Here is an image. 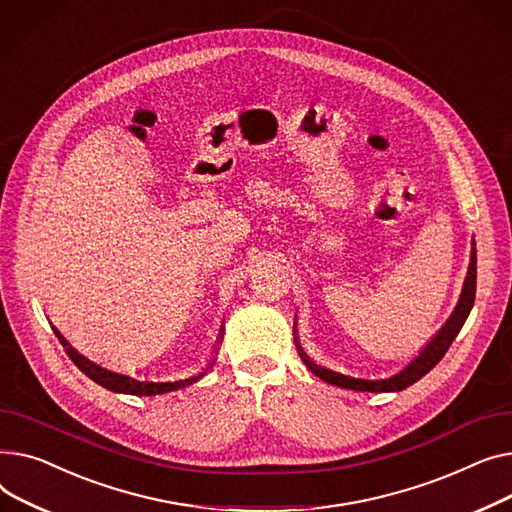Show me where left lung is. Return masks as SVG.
I'll return each mask as SVG.
<instances>
[{"label":"left lung","instance_id":"8db88e82","mask_svg":"<svg viewBox=\"0 0 512 512\" xmlns=\"http://www.w3.org/2000/svg\"><path fill=\"white\" fill-rule=\"evenodd\" d=\"M475 283H477V254H475V244L471 248V262H469V270L467 277L463 283V291L459 297V304L455 308V312L450 314V318L446 320V324L438 330L434 335V339L419 351L417 357L411 359V364H407L401 372H397L395 376L390 378H382V380H364V378H351L339 372H333L328 368H322L318 364H314L312 359L308 357V353L299 345V339L295 337V347L299 357L304 359V364L308 366V370L312 374H316L320 380L335 384L341 388H349V390H359V393H397V390H403L407 386H411L413 382H417L419 378H424L438 362L444 357V353L448 351L450 343L455 341V337L459 335L461 326L465 324L471 308H473V299H475Z\"/></svg>","mask_w":512,"mask_h":512}]
</instances>
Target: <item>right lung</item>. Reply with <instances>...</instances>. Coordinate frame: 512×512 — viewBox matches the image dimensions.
Listing matches in <instances>:
<instances>
[{
  "label": "right lung",
  "mask_w": 512,
  "mask_h": 512,
  "mask_svg": "<svg viewBox=\"0 0 512 512\" xmlns=\"http://www.w3.org/2000/svg\"><path fill=\"white\" fill-rule=\"evenodd\" d=\"M53 333H55V337L59 339V343L64 345L66 353L70 355L72 362L78 366V370L84 372L90 380H95L97 384H101L103 388L113 390V393L138 395V397H155V395L171 393V390H177V388H184V386H188V384H192V382H196L198 378L204 376V372H202V374H198V376H192V378H186V380H175V382H142V380H134V378H130V376L115 374V372H111V370H105V368H101V366L90 362V359H86L84 355H80V353L66 341V337H64L62 333H59V330H57L55 326H53ZM221 335H223V333H221ZM219 339H221V337H219ZM210 366H213V364H210ZM210 366H208V368H210ZM208 368H206V370H208Z\"/></svg>",
  "instance_id": "add662e5"
}]
</instances>
